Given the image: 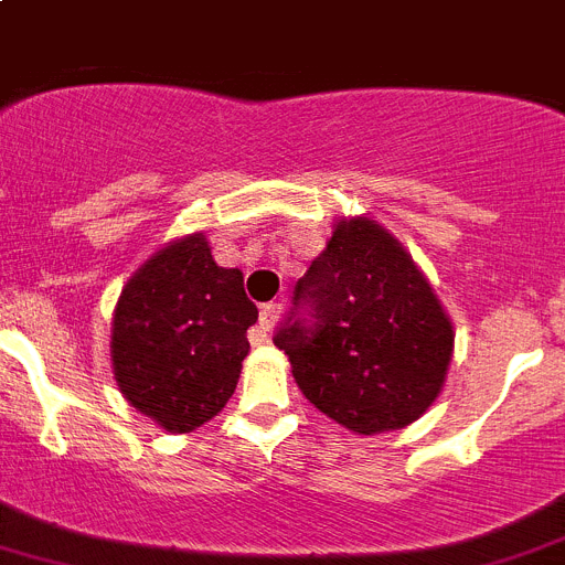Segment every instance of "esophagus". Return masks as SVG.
<instances>
[{"label":"esophagus","instance_id":"34e87169","mask_svg":"<svg viewBox=\"0 0 565 565\" xmlns=\"http://www.w3.org/2000/svg\"><path fill=\"white\" fill-rule=\"evenodd\" d=\"M279 313H282V302H266L260 308V328L263 333H268V330L274 328V322L279 319Z\"/></svg>","mask_w":565,"mask_h":565}]
</instances>
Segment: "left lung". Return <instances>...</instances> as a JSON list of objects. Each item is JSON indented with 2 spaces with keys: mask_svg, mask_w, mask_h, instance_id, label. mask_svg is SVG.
I'll list each match as a JSON object with an SVG mask.
<instances>
[{
  "mask_svg": "<svg viewBox=\"0 0 565 565\" xmlns=\"http://www.w3.org/2000/svg\"><path fill=\"white\" fill-rule=\"evenodd\" d=\"M299 390L350 431L417 420L443 390L454 330L401 243L366 218L339 221L294 286L274 333Z\"/></svg>",
  "mask_w": 565,
  "mask_h": 565,
  "instance_id": "8db88e82",
  "label": "left lung"
}]
</instances>
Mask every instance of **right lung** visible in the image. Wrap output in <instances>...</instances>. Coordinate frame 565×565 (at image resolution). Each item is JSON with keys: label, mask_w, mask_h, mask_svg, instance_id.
Segmentation results:
<instances>
[{"label": "right lung", "mask_w": 565, "mask_h": 565, "mask_svg": "<svg viewBox=\"0 0 565 565\" xmlns=\"http://www.w3.org/2000/svg\"><path fill=\"white\" fill-rule=\"evenodd\" d=\"M255 322L243 274L212 260L204 235L170 243L128 279L114 310L120 392L168 431H193L235 392Z\"/></svg>", "instance_id": "right-lung-1"}]
</instances>
